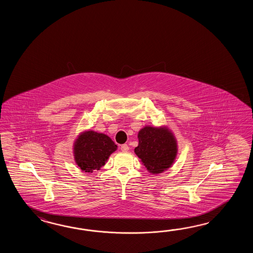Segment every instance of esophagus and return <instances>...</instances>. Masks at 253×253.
Here are the masks:
<instances>
[{"label":"esophagus","instance_id":"34e87169","mask_svg":"<svg viewBox=\"0 0 253 253\" xmlns=\"http://www.w3.org/2000/svg\"><path fill=\"white\" fill-rule=\"evenodd\" d=\"M120 149H121L122 152H127L129 150L128 145H126V144H124V145L120 146Z\"/></svg>","mask_w":253,"mask_h":253}]
</instances>
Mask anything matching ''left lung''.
I'll list each match as a JSON object with an SVG mask.
<instances>
[{
  "instance_id": "left-lung-1",
  "label": "left lung",
  "mask_w": 253,
  "mask_h": 253,
  "mask_svg": "<svg viewBox=\"0 0 253 253\" xmlns=\"http://www.w3.org/2000/svg\"><path fill=\"white\" fill-rule=\"evenodd\" d=\"M138 146L134 153L152 173H160L171 167L177 145L172 133L166 128L145 126L138 133Z\"/></svg>"
}]
</instances>
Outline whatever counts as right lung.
<instances>
[{
	"label": "right lung",
	"mask_w": 253,
	"mask_h": 253,
	"mask_svg": "<svg viewBox=\"0 0 253 253\" xmlns=\"http://www.w3.org/2000/svg\"><path fill=\"white\" fill-rule=\"evenodd\" d=\"M117 145L108 135L87 131L81 134L76 141V163L85 172L98 170L105 165L109 156L117 150Z\"/></svg>",
	"instance_id": "add662e5"
}]
</instances>
